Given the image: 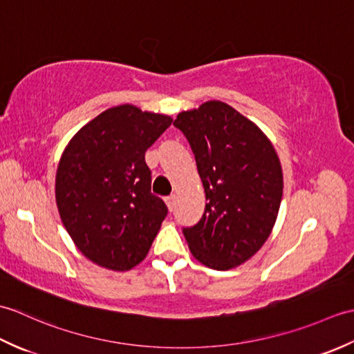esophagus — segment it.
Masks as SVG:
<instances>
[{"mask_svg": "<svg viewBox=\"0 0 354 354\" xmlns=\"http://www.w3.org/2000/svg\"><path fill=\"white\" fill-rule=\"evenodd\" d=\"M165 204H167L170 212H173V208H175V204H176V196H175V194H170V196L165 198Z\"/></svg>", "mask_w": 354, "mask_h": 354, "instance_id": "esophagus-1", "label": "esophagus"}]
</instances>
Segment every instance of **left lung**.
Here are the masks:
<instances>
[{
	"mask_svg": "<svg viewBox=\"0 0 354 354\" xmlns=\"http://www.w3.org/2000/svg\"><path fill=\"white\" fill-rule=\"evenodd\" d=\"M173 126L184 133L205 190V212L183 228L194 259L227 270L251 259L266 242L283 196L274 146L251 120L223 102L181 112Z\"/></svg>",
	"mask_w": 354,
	"mask_h": 354,
	"instance_id": "left-lung-1",
	"label": "left lung"
}]
</instances>
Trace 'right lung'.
Returning <instances> with one entry per match:
<instances>
[{
  "label": "right lung",
  "mask_w": 354,
  "mask_h": 354,
  "mask_svg": "<svg viewBox=\"0 0 354 354\" xmlns=\"http://www.w3.org/2000/svg\"><path fill=\"white\" fill-rule=\"evenodd\" d=\"M171 124L132 104L111 108L74 135L56 173L64 227L86 259L112 270L145 260L167 205L150 192L146 150Z\"/></svg>",
  "instance_id": "obj_1"
}]
</instances>
